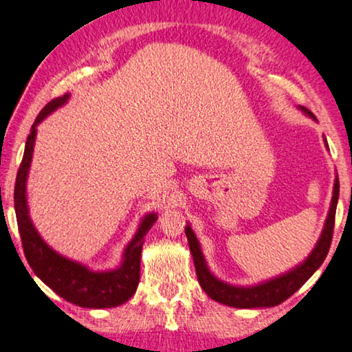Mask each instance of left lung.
I'll return each mask as SVG.
<instances>
[{
	"label": "left lung",
	"instance_id": "obj_1",
	"mask_svg": "<svg viewBox=\"0 0 352 352\" xmlns=\"http://www.w3.org/2000/svg\"><path fill=\"white\" fill-rule=\"evenodd\" d=\"M302 111L314 118V115L307 108H302ZM338 195H340V179H338L336 176L335 187H333L330 212H328L325 228H323L322 236L320 239H318L316 249L312 250V254L309 255L307 260H305L304 263H300L299 267H296L294 270L286 273V275H281L275 278V280L262 283V285H257V286H249V287L231 286L228 285V283H223L218 280V278L213 276L207 268V263H205L197 237H195L194 231L187 226L186 236H187V241H189L190 254H192L194 257L195 273H197L199 283L200 286H202V289L213 300H217V302L231 305V307H237V309L273 307V305L281 304L283 300L291 298V296H293L296 291H298L299 287L314 275V272L322 265L323 260L327 257L328 250H330L333 230H335Z\"/></svg>",
	"mask_w": 352,
	"mask_h": 352
}]
</instances>
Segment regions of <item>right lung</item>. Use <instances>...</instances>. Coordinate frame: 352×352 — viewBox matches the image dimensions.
Returning <instances> with one entry per match:
<instances>
[{
	"label": "right lung",
	"instance_id": "obj_1",
	"mask_svg": "<svg viewBox=\"0 0 352 352\" xmlns=\"http://www.w3.org/2000/svg\"><path fill=\"white\" fill-rule=\"evenodd\" d=\"M69 95H63L45 104L38 113L30 134L27 137L24 157L17 171L14 186V208L17 226H19L22 249L25 258L36 276L42 280L54 293L80 307L89 309H108L124 304L135 293L140 280V252H142L144 236L153 226L157 215L150 213L140 223L134 239L126 248L124 260L118 270L111 272H92L80 263L67 260L63 255L54 252L52 248L40 237L32 225L25 199V181L34 153V144L36 135V126L47 118L50 113L61 104H65Z\"/></svg>",
	"mask_w": 352,
	"mask_h": 352
}]
</instances>
